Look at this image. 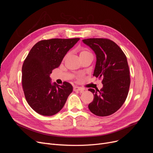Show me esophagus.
Listing matches in <instances>:
<instances>
[{
  "mask_svg": "<svg viewBox=\"0 0 153 153\" xmlns=\"http://www.w3.org/2000/svg\"><path fill=\"white\" fill-rule=\"evenodd\" d=\"M73 91H78V92H82L83 91H84V89L82 87H77V86H75L73 87Z\"/></svg>",
  "mask_w": 153,
  "mask_h": 153,
  "instance_id": "obj_1",
  "label": "esophagus"
}]
</instances>
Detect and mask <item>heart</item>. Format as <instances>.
I'll use <instances>...</instances> for the list:
<instances>
[{
	"label": "heart",
	"mask_w": 153,
	"mask_h": 153,
	"mask_svg": "<svg viewBox=\"0 0 153 153\" xmlns=\"http://www.w3.org/2000/svg\"><path fill=\"white\" fill-rule=\"evenodd\" d=\"M92 55L91 53L89 50L87 49H83L80 51V57H84L86 56V55Z\"/></svg>",
	"instance_id": "b5f03b06"
}]
</instances>
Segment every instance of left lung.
<instances>
[{"mask_svg": "<svg viewBox=\"0 0 153 153\" xmlns=\"http://www.w3.org/2000/svg\"><path fill=\"white\" fill-rule=\"evenodd\" d=\"M83 43L94 51L96 62L93 76L102 78L100 90L89 89L94 99L88 107L98 116H108L117 111L128 94L130 77L126 55L114 41L103 38H90Z\"/></svg>", "mask_w": 153, "mask_h": 153, "instance_id": "8db88e82", "label": "left lung"}]
</instances>
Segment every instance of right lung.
Masks as SVG:
<instances>
[{
	"label": "right lung",
	"mask_w": 153,
	"mask_h": 153,
	"mask_svg": "<svg viewBox=\"0 0 153 153\" xmlns=\"http://www.w3.org/2000/svg\"><path fill=\"white\" fill-rule=\"evenodd\" d=\"M80 38L40 41L27 55L22 69V82L25 99L35 112L45 116L57 114L73 91L72 85L52 83L50 77L68 51Z\"/></svg>",
	"instance_id": "right-lung-1"
}]
</instances>
